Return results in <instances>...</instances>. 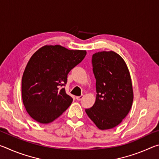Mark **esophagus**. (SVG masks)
<instances>
[{
  "mask_svg": "<svg viewBox=\"0 0 159 159\" xmlns=\"http://www.w3.org/2000/svg\"><path fill=\"white\" fill-rule=\"evenodd\" d=\"M83 97H84V95H80V96H77L76 97V99H77V100H81V99L83 98Z\"/></svg>",
  "mask_w": 159,
  "mask_h": 159,
  "instance_id": "obj_1",
  "label": "esophagus"
}]
</instances>
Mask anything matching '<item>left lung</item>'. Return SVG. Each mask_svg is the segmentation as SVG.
I'll return each instance as SVG.
<instances>
[{"label": "left lung", "mask_w": 159, "mask_h": 159, "mask_svg": "<svg viewBox=\"0 0 159 159\" xmlns=\"http://www.w3.org/2000/svg\"><path fill=\"white\" fill-rule=\"evenodd\" d=\"M96 100L85 112L100 130L117 126L130 111L133 90L130 72L123 59L114 51L93 54Z\"/></svg>", "instance_id": "obj_1"}]
</instances>
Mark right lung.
<instances>
[{"label":"right lung","instance_id":"add662e5","mask_svg":"<svg viewBox=\"0 0 159 159\" xmlns=\"http://www.w3.org/2000/svg\"><path fill=\"white\" fill-rule=\"evenodd\" d=\"M85 50H71L61 45H45L31 56L22 80L24 105L37 122H52L71 105L73 99L61 88L69 71L86 55Z\"/></svg>","mask_w":159,"mask_h":159}]
</instances>
